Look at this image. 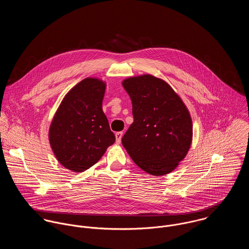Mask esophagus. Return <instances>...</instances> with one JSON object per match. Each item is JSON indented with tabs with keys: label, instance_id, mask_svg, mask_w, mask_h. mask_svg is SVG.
<instances>
[{
	"label": "esophagus",
	"instance_id": "1",
	"mask_svg": "<svg viewBox=\"0 0 249 249\" xmlns=\"http://www.w3.org/2000/svg\"><path fill=\"white\" fill-rule=\"evenodd\" d=\"M123 134H124V132H123V131H119V132H117V133H116V142H121L122 137H123Z\"/></svg>",
	"mask_w": 249,
	"mask_h": 249
}]
</instances>
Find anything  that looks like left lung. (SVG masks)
Wrapping results in <instances>:
<instances>
[{"mask_svg": "<svg viewBox=\"0 0 249 249\" xmlns=\"http://www.w3.org/2000/svg\"><path fill=\"white\" fill-rule=\"evenodd\" d=\"M123 86L132 102L134 119L122 138L124 147L149 175L173 172L192 142L188 109L167 82L150 74L129 77Z\"/></svg>", "mask_w": 249, "mask_h": 249, "instance_id": "1", "label": "left lung"}]
</instances>
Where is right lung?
I'll return each instance as SVG.
<instances>
[{"mask_svg": "<svg viewBox=\"0 0 249 249\" xmlns=\"http://www.w3.org/2000/svg\"><path fill=\"white\" fill-rule=\"evenodd\" d=\"M106 84L85 78L71 88L52 122L49 139L59 163L81 173L95 165L115 142L103 111Z\"/></svg>", "mask_w": 249, "mask_h": 249, "instance_id": "right-lung-1", "label": "right lung"}]
</instances>
